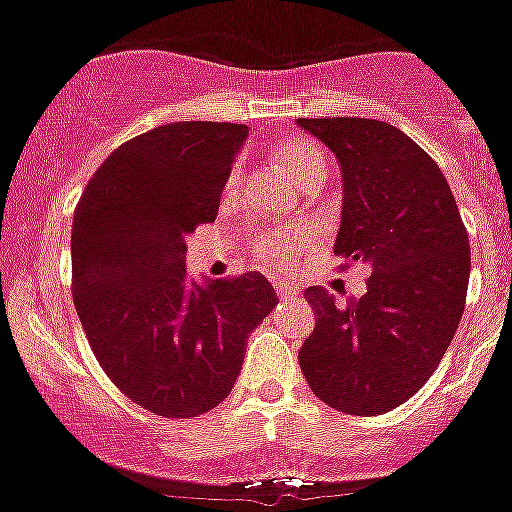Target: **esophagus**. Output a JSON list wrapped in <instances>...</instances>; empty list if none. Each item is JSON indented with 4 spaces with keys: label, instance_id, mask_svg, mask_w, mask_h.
I'll use <instances>...</instances> for the list:
<instances>
[{
    "label": "esophagus",
    "instance_id": "34e87169",
    "mask_svg": "<svg viewBox=\"0 0 512 512\" xmlns=\"http://www.w3.org/2000/svg\"><path fill=\"white\" fill-rule=\"evenodd\" d=\"M273 287H276V295L279 297H295L297 295V289L292 287V284H284V281H276Z\"/></svg>",
    "mask_w": 512,
    "mask_h": 512
}]
</instances>
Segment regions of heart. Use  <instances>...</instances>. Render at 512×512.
Here are the masks:
<instances>
[{"mask_svg": "<svg viewBox=\"0 0 512 512\" xmlns=\"http://www.w3.org/2000/svg\"><path fill=\"white\" fill-rule=\"evenodd\" d=\"M273 159L279 164L281 170L289 172L295 177L297 183L308 188V185H316L324 180L327 175V159H324V151H321L316 143L305 138H287L281 140L279 146L273 148ZM241 172L233 170L228 177V188L239 185ZM313 244V231H308L305 225H289V228H271V231L260 233L255 241H252V249L255 255L265 263L281 265L287 268L297 260L300 252Z\"/></svg>", "mask_w": 512, "mask_h": 512, "instance_id": "obj_1", "label": "heart"}]
</instances>
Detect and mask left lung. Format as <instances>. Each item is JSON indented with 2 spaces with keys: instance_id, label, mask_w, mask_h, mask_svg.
I'll use <instances>...</instances> for the list:
<instances>
[{
  "instance_id": "obj_1",
  "label": "left lung",
  "mask_w": 512,
  "mask_h": 512,
  "mask_svg": "<svg viewBox=\"0 0 512 512\" xmlns=\"http://www.w3.org/2000/svg\"><path fill=\"white\" fill-rule=\"evenodd\" d=\"M297 124L340 162L335 255L372 265L364 295L345 305L324 287L305 289L316 329L300 348V369L337 412L385 414L428 382L457 332L470 279L468 231L444 172L398 127L356 116Z\"/></svg>"
}]
</instances>
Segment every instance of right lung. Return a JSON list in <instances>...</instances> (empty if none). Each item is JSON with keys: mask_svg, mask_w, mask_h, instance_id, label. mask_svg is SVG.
I'll return each instance as SVG.
<instances>
[{"mask_svg": "<svg viewBox=\"0 0 512 512\" xmlns=\"http://www.w3.org/2000/svg\"><path fill=\"white\" fill-rule=\"evenodd\" d=\"M247 124L175 122L127 140L74 209L71 295L108 380L148 412L199 417L228 398L252 329L276 308L263 273L196 284L185 236L215 223Z\"/></svg>", "mask_w": 512, "mask_h": 512, "instance_id": "add662e5", "label": "right lung"}]
</instances>
